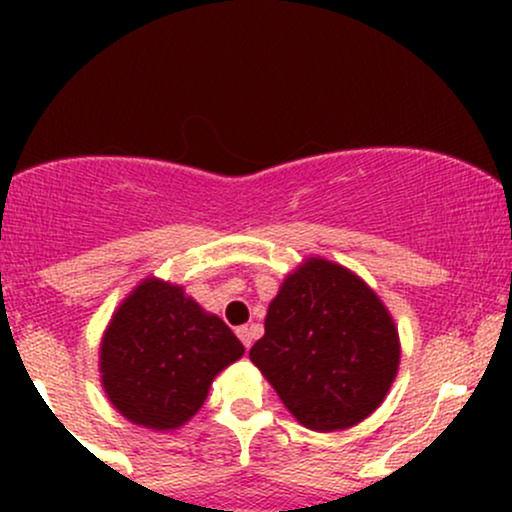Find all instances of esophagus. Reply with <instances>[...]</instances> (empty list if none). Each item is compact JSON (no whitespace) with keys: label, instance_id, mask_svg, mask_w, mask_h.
I'll return each mask as SVG.
<instances>
[{"label":"esophagus","instance_id":"obj_1","mask_svg":"<svg viewBox=\"0 0 512 512\" xmlns=\"http://www.w3.org/2000/svg\"><path fill=\"white\" fill-rule=\"evenodd\" d=\"M236 334H238L240 342H243L245 349H250V344H252V327H248V325H245V327H238Z\"/></svg>","mask_w":512,"mask_h":512}]
</instances>
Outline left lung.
Masks as SVG:
<instances>
[{
    "instance_id": "1",
    "label": "left lung",
    "mask_w": 512,
    "mask_h": 512,
    "mask_svg": "<svg viewBox=\"0 0 512 512\" xmlns=\"http://www.w3.org/2000/svg\"><path fill=\"white\" fill-rule=\"evenodd\" d=\"M250 361L303 426L342 431L373 414L390 390L397 330L356 274L313 257L269 303Z\"/></svg>"
}]
</instances>
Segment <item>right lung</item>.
<instances>
[{"mask_svg": "<svg viewBox=\"0 0 512 512\" xmlns=\"http://www.w3.org/2000/svg\"><path fill=\"white\" fill-rule=\"evenodd\" d=\"M243 351L226 322L204 313L180 286L146 279L103 337V387L129 421L168 431L195 416L214 375Z\"/></svg>", "mask_w": 512, "mask_h": 512, "instance_id": "obj_1", "label": "right lung"}]
</instances>
